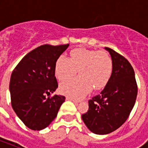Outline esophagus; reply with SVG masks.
<instances>
[{
	"instance_id": "34e87169",
	"label": "esophagus",
	"mask_w": 148,
	"mask_h": 148,
	"mask_svg": "<svg viewBox=\"0 0 148 148\" xmlns=\"http://www.w3.org/2000/svg\"><path fill=\"white\" fill-rule=\"evenodd\" d=\"M66 99H67V100H71V101H73V102H74V103H75V104H78V103H79V101H77V100L72 99V98H71V97H67Z\"/></svg>"
}]
</instances>
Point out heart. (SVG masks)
Masks as SVG:
<instances>
[{"mask_svg":"<svg viewBox=\"0 0 148 148\" xmlns=\"http://www.w3.org/2000/svg\"><path fill=\"white\" fill-rule=\"evenodd\" d=\"M77 71L79 78L65 81L59 88L61 94L74 99L83 97L92 88H105L112 75V59L105 51L75 48L70 51L69 59L60 56L56 60L54 74L58 81L70 78Z\"/></svg>","mask_w":148,"mask_h":148,"instance_id":"b5f03b06","label":"heart"}]
</instances>
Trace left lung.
I'll return each instance as SVG.
<instances>
[{
  "mask_svg": "<svg viewBox=\"0 0 148 148\" xmlns=\"http://www.w3.org/2000/svg\"><path fill=\"white\" fill-rule=\"evenodd\" d=\"M105 49L112 59V75L103 90L89 100L88 112L82 114L86 126L96 134H107L119 128L128 118L138 95L131 64L111 48Z\"/></svg>",
  "mask_w": 148,
  "mask_h": 148,
  "instance_id": "1",
  "label": "left lung"
}]
</instances>
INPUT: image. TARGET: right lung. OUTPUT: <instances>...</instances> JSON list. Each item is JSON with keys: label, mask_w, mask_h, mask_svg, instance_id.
Masks as SVG:
<instances>
[{"label": "right lung", "mask_w": 148, "mask_h": 148, "mask_svg": "<svg viewBox=\"0 0 148 148\" xmlns=\"http://www.w3.org/2000/svg\"><path fill=\"white\" fill-rule=\"evenodd\" d=\"M68 46L41 45L27 53L11 74V106L17 117L31 130L47 127L64 102V96H47L58 88L54 65Z\"/></svg>", "instance_id": "right-lung-1"}]
</instances>
